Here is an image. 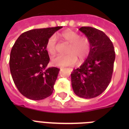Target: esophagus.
I'll list each match as a JSON object with an SVG mask.
<instances>
[{"mask_svg":"<svg viewBox=\"0 0 129 129\" xmlns=\"http://www.w3.org/2000/svg\"><path fill=\"white\" fill-rule=\"evenodd\" d=\"M71 70V71H72V69H71V70Z\"/></svg>","mask_w":129,"mask_h":129,"instance_id":"1","label":"esophagus"}]
</instances>
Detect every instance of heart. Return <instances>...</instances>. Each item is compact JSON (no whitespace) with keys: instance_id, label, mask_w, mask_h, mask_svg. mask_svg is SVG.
Segmentation results:
<instances>
[{"instance_id":"b5f03b06","label":"heart","mask_w":129,"mask_h":129,"mask_svg":"<svg viewBox=\"0 0 129 129\" xmlns=\"http://www.w3.org/2000/svg\"><path fill=\"white\" fill-rule=\"evenodd\" d=\"M63 40L70 43L67 49L66 55H59L51 59V63L55 66L68 67L72 66L77 63L78 59L82 61L89 55L91 49L90 40L86 37H81L76 31L68 30L60 35ZM45 48L51 55L56 53V39L55 36H51L47 39Z\"/></svg>"}]
</instances>
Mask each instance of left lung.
Instances as JSON below:
<instances>
[{
	"instance_id": "8db88e82",
	"label": "left lung",
	"mask_w": 129,
	"mask_h": 129,
	"mask_svg": "<svg viewBox=\"0 0 129 129\" xmlns=\"http://www.w3.org/2000/svg\"><path fill=\"white\" fill-rule=\"evenodd\" d=\"M90 40L91 49L86 60L71 74L73 90L83 98L101 94L112 78L115 51L112 41L103 32L91 27L79 29Z\"/></svg>"
}]
</instances>
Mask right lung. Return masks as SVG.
<instances>
[{"label": "right lung", "instance_id": "right-lung-1", "mask_svg": "<svg viewBox=\"0 0 129 129\" xmlns=\"http://www.w3.org/2000/svg\"><path fill=\"white\" fill-rule=\"evenodd\" d=\"M62 27L33 29L22 33L15 41L9 66L13 82L21 94L34 100L51 95L59 69L47 68L49 57L47 39Z\"/></svg>", "mask_w": 129, "mask_h": 129}]
</instances>
